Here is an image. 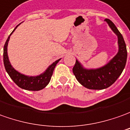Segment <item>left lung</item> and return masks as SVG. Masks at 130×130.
Wrapping results in <instances>:
<instances>
[{
	"instance_id": "left-lung-1",
	"label": "left lung",
	"mask_w": 130,
	"mask_h": 130,
	"mask_svg": "<svg viewBox=\"0 0 130 130\" xmlns=\"http://www.w3.org/2000/svg\"><path fill=\"white\" fill-rule=\"evenodd\" d=\"M105 20L118 36V52L107 64L98 69H85L78 60L76 61L73 73L77 80L88 89L102 90L110 87L121 75L127 61V52L123 37L111 20Z\"/></svg>"
}]
</instances>
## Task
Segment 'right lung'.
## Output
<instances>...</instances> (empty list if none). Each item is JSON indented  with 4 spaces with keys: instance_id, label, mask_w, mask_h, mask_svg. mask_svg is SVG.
I'll use <instances>...</instances> for the list:
<instances>
[{
    "instance_id": "add662e5",
    "label": "right lung",
    "mask_w": 130,
    "mask_h": 130,
    "mask_svg": "<svg viewBox=\"0 0 130 130\" xmlns=\"http://www.w3.org/2000/svg\"><path fill=\"white\" fill-rule=\"evenodd\" d=\"M18 25H20V24ZM18 26H16L15 28L12 31V33L10 35V36L7 39L5 45H4L3 63H4L5 70L7 71V73L8 74L10 77L11 78V79L20 88H21L22 89H25V90H27V91H40V90H42V89L46 87L48 84L50 83V80H51V77L53 74L54 69L61 59L56 60V61H54V63H52L44 73L39 74L38 76H26V75H24V74L18 72V71H16L12 67L10 61H9L8 55V44L10 37L12 35V32L15 30L16 28L18 27Z\"/></svg>"
}]
</instances>
